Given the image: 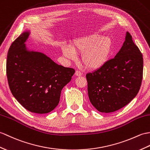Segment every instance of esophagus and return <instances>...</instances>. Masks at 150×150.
Wrapping results in <instances>:
<instances>
[{"mask_svg": "<svg viewBox=\"0 0 150 150\" xmlns=\"http://www.w3.org/2000/svg\"><path fill=\"white\" fill-rule=\"evenodd\" d=\"M75 75L76 76H81V75H82V72L81 71H79V70H76V71H75Z\"/></svg>", "mask_w": 150, "mask_h": 150, "instance_id": "1", "label": "esophagus"}]
</instances>
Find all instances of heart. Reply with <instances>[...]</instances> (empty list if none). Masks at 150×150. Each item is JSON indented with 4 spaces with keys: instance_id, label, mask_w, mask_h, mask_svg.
Masks as SVG:
<instances>
[{
    "instance_id": "heart-1",
    "label": "heart",
    "mask_w": 150,
    "mask_h": 150,
    "mask_svg": "<svg viewBox=\"0 0 150 150\" xmlns=\"http://www.w3.org/2000/svg\"><path fill=\"white\" fill-rule=\"evenodd\" d=\"M112 40L109 37L100 38L99 34H93L75 41L71 45V48L64 46L62 52L69 59L75 58L74 52L82 54L83 65L89 69H95L105 64L112 50Z\"/></svg>"
}]
</instances>
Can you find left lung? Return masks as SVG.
<instances>
[{
	"instance_id": "8db88e82",
	"label": "left lung",
	"mask_w": 150,
	"mask_h": 150,
	"mask_svg": "<svg viewBox=\"0 0 150 150\" xmlns=\"http://www.w3.org/2000/svg\"><path fill=\"white\" fill-rule=\"evenodd\" d=\"M143 58L127 32L122 47L114 58L86 74L90 102L101 112H115L127 105L140 89Z\"/></svg>"
}]
</instances>
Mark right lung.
<instances>
[{
  "label": "right lung",
  "instance_id": "obj_1",
  "mask_svg": "<svg viewBox=\"0 0 150 150\" xmlns=\"http://www.w3.org/2000/svg\"><path fill=\"white\" fill-rule=\"evenodd\" d=\"M23 33L8 50L6 74L14 97L31 112L46 114L56 107L62 89L71 81L75 69L54 62L41 52L29 51Z\"/></svg>",
  "mask_w": 150,
  "mask_h": 150
}]
</instances>
